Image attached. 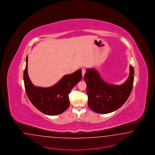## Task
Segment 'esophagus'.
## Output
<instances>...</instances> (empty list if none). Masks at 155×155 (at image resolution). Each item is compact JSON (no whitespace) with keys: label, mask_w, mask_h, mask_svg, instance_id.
<instances>
[{"label":"esophagus","mask_w":155,"mask_h":155,"mask_svg":"<svg viewBox=\"0 0 155 155\" xmlns=\"http://www.w3.org/2000/svg\"><path fill=\"white\" fill-rule=\"evenodd\" d=\"M85 73H86V69H84V68H83V69H82V74L83 77H84V75Z\"/></svg>","instance_id":"obj_1"}]
</instances>
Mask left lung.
<instances>
[{"label":"left lung","mask_w":155,"mask_h":155,"mask_svg":"<svg viewBox=\"0 0 155 155\" xmlns=\"http://www.w3.org/2000/svg\"><path fill=\"white\" fill-rule=\"evenodd\" d=\"M130 69L128 78L121 85L105 82L96 69L86 70L84 79L87 84L88 104L91 110L98 114H108L117 110L126 102L134 80V69L131 65Z\"/></svg>","instance_id":"left-lung-1"}]
</instances>
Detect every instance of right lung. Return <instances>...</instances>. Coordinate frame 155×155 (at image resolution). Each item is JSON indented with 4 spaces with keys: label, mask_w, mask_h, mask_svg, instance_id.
<instances>
[{
    "label": "right lung",
    "mask_w": 155,
    "mask_h": 155,
    "mask_svg": "<svg viewBox=\"0 0 155 155\" xmlns=\"http://www.w3.org/2000/svg\"><path fill=\"white\" fill-rule=\"evenodd\" d=\"M27 69V56L23 78L25 90L31 103L38 110L49 116L58 115L64 112L69 106L68 94L82 78L81 69L65 75L54 86L47 88L33 85L29 78Z\"/></svg>",
    "instance_id": "right-lung-1"
}]
</instances>
